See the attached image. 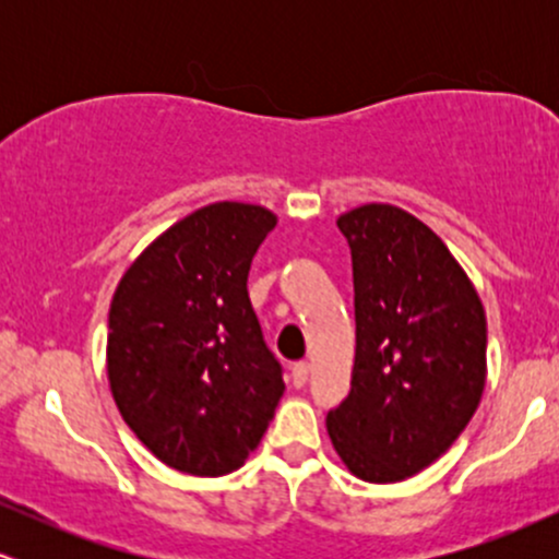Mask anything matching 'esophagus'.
<instances>
[{
  "label": "esophagus",
  "instance_id": "obj_1",
  "mask_svg": "<svg viewBox=\"0 0 559 559\" xmlns=\"http://www.w3.org/2000/svg\"><path fill=\"white\" fill-rule=\"evenodd\" d=\"M307 381H310V362H297L292 368V383L297 389H301Z\"/></svg>",
  "mask_w": 559,
  "mask_h": 559
}]
</instances>
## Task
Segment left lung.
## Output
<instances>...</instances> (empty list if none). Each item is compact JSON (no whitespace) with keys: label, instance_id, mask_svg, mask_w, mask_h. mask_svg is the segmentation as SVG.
<instances>
[{"label":"left lung","instance_id":"left-lung-1","mask_svg":"<svg viewBox=\"0 0 559 559\" xmlns=\"http://www.w3.org/2000/svg\"><path fill=\"white\" fill-rule=\"evenodd\" d=\"M352 249L357 346L349 396L325 418L352 476L396 484L454 444L486 386V312L426 223L370 202L338 215Z\"/></svg>","mask_w":559,"mask_h":559}]
</instances>
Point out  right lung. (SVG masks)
Segmentation results:
<instances>
[{
  "label": "right lung",
  "mask_w": 559,
  "mask_h": 559,
  "mask_svg": "<svg viewBox=\"0 0 559 559\" xmlns=\"http://www.w3.org/2000/svg\"><path fill=\"white\" fill-rule=\"evenodd\" d=\"M278 223L267 207L215 202L173 223L110 301L107 378L139 441L173 471L217 478L254 452L284 396L247 275Z\"/></svg>",
  "instance_id": "obj_1"
}]
</instances>
